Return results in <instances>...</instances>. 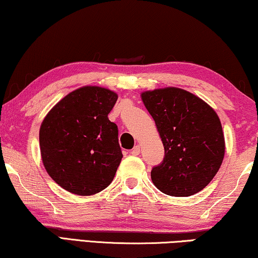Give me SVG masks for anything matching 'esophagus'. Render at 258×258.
<instances>
[{
    "label": "esophagus",
    "instance_id": "esophagus-1",
    "mask_svg": "<svg viewBox=\"0 0 258 258\" xmlns=\"http://www.w3.org/2000/svg\"><path fill=\"white\" fill-rule=\"evenodd\" d=\"M130 154H132L133 156H138V155H140V147H138V145H136V147L133 149Z\"/></svg>",
    "mask_w": 258,
    "mask_h": 258
}]
</instances>
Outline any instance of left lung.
<instances>
[{"label": "left lung", "mask_w": 258, "mask_h": 258, "mask_svg": "<svg viewBox=\"0 0 258 258\" xmlns=\"http://www.w3.org/2000/svg\"><path fill=\"white\" fill-rule=\"evenodd\" d=\"M164 145L162 163L152 167L159 191L189 197L206 187L221 166L225 137L213 108L184 89L167 87L142 93Z\"/></svg>", "instance_id": "left-lung-1"}]
</instances>
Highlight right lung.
Segmentation results:
<instances>
[{"instance_id":"obj_1","label":"right lung","mask_w":258,"mask_h":258,"mask_svg":"<svg viewBox=\"0 0 258 258\" xmlns=\"http://www.w3.org/2000/svg\"><path fill=\"white\" fill-rule=\"evenodd\" d=\"M116 101V93L86 86L61 99L44 118L43 164L66 191L92 196L113 181L123 157L117 125L108 118Z\"/></svg>"}]
</instances>
